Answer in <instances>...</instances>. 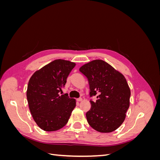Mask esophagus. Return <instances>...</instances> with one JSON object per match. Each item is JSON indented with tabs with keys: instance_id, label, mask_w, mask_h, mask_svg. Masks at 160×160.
<instances>
[{
	"instance_id": "obj_1",
	"label": "esophagus",
	"mask_w": 160,
	"mask_h": 160,
	"mask_svg": "<svg viewBox=\"0 0 160 160\" xmlns=\"http://www.w3.org/2000/svg\"><path fill=\"white\" fill-rule=\"evenodd\" d=\"M77 101H78V102H80V101H82V98H78V99H77Z\"/></svg>"
}]
</instances>
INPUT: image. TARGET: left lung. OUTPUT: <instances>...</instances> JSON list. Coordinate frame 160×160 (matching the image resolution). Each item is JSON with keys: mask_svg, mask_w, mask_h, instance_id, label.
I'll return each mask as SVG.
<instances>
[{"mask_svg": "<svg viewBox=\"0 0 160 160\" xmlns=\"http://www.w3.org/2000/svg\"><path fill=\"white\" fill-rule=\"evenodd\" d=\"M79 71L88 79L91 109L86 113L90 126L101 133H109L123 123L129 107L130 89L124 76L102 60L82 66Z\"/></svg>", "mask_w": 160, "mask_h": 160, "instance_id": "obj_1", "label": "left lung"}]
</instances>
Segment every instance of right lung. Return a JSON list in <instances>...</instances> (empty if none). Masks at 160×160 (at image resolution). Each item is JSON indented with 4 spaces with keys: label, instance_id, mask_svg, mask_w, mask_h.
<instances>
[{
    "label": "right lung",
    "instance_id": "add662e5",
    "mask_svg": "<svg viewBox=\"0 0 160 160\" xmlns=\"http://www.w3.org/2000/svg\"><path fill=\"white\" fill-rule=\"evenodd\" d=\"M75 63L57 59L36 71L28 81L27 98L37 125L46 132L59 130L68 122L75 100L59 95Z\"/></svg>",
    "mask_w": 160,
    "mask_h": 160
}]
</instances>
